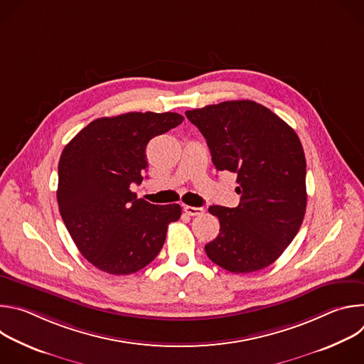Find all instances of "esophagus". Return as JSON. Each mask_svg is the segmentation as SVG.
Here are the masks:
<instances>
[{
	"mask_svg": "<svg viewBox=\"0 0 364 364\" xmlns=\"http://www.w3.org/2000/svg\"><path fill=\"white\" fill-rule=\"evenodd\" d=\"M183 210L186 212V215L188 216H201L204 213L203 207H193V205H184Z\"/></svg>",
	"mask_w": 364,
	"mask_h": 364,
	"instance_id": "obj_1",
	"label": "esophagus"
}]
</instances>
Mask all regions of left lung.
I'll use <instances>...</instances> for the list:
<instances>
[{"mask_svg": "<svg viewBox=\"0 0 364 364\" xmlns=\"http://www.w3.org/2000/svg\"><path fill=\"white\" fill-rule=\"evenodd\" d=\"M186 117L205 138L218 171L237 176V207L210 205L220 233L204 250L233 274L274 264L298 233L305 209L306 163L295 131L253 100H228Z\"/></svg>", "mask_w": 364, "mask_h": 364, "instance_id": "8db88e82", "label": "left lung"}]
</instances>
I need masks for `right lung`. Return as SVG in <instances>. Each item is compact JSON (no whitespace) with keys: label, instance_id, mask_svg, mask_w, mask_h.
<instances>
[{"label":"right lung","instance_id":"obj_1","mask_svg":"<svg viewBox=\"0 0 364 364\" xmlns=\"http://www.w3.org/2000/svg\"><path fill=\"white\" fill-rule=\"evenodd\" d=\"M176 112H128L99 118L63 149L58 203L79 252L111 275L134 274L152 262L166 242L180 204L155 205L136 198L151 138L183 122Z\"/></svg>","mask_w":364,"mask_h":364}]
</instances>
